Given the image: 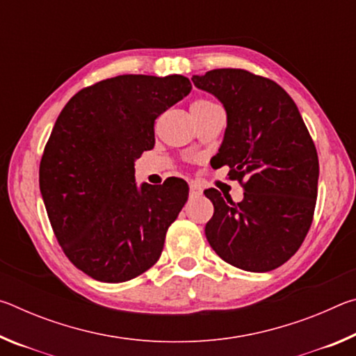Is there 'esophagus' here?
I'll use <instances>...</instances> for the list:
<instances>
[{
  "mask_svg": "<svg viewBox=\"0 0 356 356\" xmlns=\"http://www.w3.org/2000/svg\"><path fill=\"white\" fill-rule=\"evenodd\" d=\"M202 193V188L195 182H190V196H200Z\"/></svg>",
  "mask_w": 356,
  "mask_h": 356,
  "instance_id": "1",
  "label": "esophagus"
}]
</instances>
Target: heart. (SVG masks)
I'll return each mask as SVG.
<instances>
[{
  "instance_id": "1",
  "label": "heart",
  "mask_w": 356,
  "mask_h": 356,
  "mask_svg": "<svg viewBox=\"0 0 356 356\" xmlns=\"http://www.w3.org/2000/svg\"><path fill=\"white\" fill-rule=\"evenodd\" d=\"M210 105H213L212 102H207V100H197V102H195V104L191 105V108H204V106H210Z\"/></svg>"
}]
</instances>
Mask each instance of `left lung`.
<instances>
[{
  "mask_svg": "<svg viewBox=\"0 0 356 356\" xmlns=\"http://www.w3.org/2000/svg\"><path fill=\"white\" fill-rule=\"evenodd\" d=\"M226 110L225 138L213 156L243 186L234 202L215 188L206 225L210 246L246 272H270L287 262L308 234L317 200L318 159L295 102L268 78L242 69H215L191 78Z\"/></svg>",
  "mask_w": 356,
  "mask_h": 356,
  "instance_id": "8db88e82",
  "label": "left lung"
}]
</instances>
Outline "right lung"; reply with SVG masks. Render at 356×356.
<instances>
[{"label": "right lung", "mask_w": 356, "mask_h": 356, "mask_svg": "<svg viewBox=\"0 0 356 356\" xmlns=\"http://www.w3.org/2000/svg\"><path fill=\"white\" fill-rule=\"evenodd\" d=\"M182 75H119L81 89L48 138L39 185L69 261L102 282L136 278L159 261L188 185L135 182V160L154 147V122L190 94Z\"/></svg>", "instance_id": "obj_1"}]
</instances>
